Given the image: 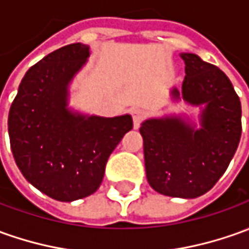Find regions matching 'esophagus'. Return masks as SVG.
I'll return each mask as SVG.
<instances>
[{"instance_id": "34e87169", "label": "esophagus", "mask_w": 249, "mask_h": 249, "mask_svg": "<svg viewBox=\"0 0 249 249\" xmlns=\"http://www.w3.org/2000/svg\"><path fill=\"white\" fill-rule=\"evenodd\" d=\"M131 116L132 120H133V126H135V128H139V126H140V123H142L143 118H144V111L142 110V109H139V107H133V109H131Z\"/></svg>"}]
</instances>
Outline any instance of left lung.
<instances>
[{
    "mask_svg": "<svg viewBox=\"0 0 249 249\" xmlns=\"http://www.w3.org/2000/svg\"><path fill=\"white\" fill-rule=\"evenodd\" d=\"M181 89L189 105L202 106L200 128L182 117L148 118L140 126L147 181L162 195L194 199L209 192L225 173L241 138V103L224 72L192 53Z\"/></svg>",
    "mask_w": 249,
    "mask_h": 249,
    "instance_id": "left-lung-1",
    "label": "left lung"
}]
</instances>
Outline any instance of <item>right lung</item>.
<instances>
[{
    "label": "right lung",
    "mask_w": 249,
    "mask_h": 249,
    "mask_svg": "<svg viewBox=\"0 0 249 249\" xmlns=\"http://www.w3.org/2000/svg\"><path fill=\"white\" fill-rule=\"evenodd\" d=\"M89 46L72 43L31 67L12 102L8 132L25 180L60 202L94 194L113 150L133 126L129 114L84 116L68 109L69 83L87 62Z\"/></svg>",
    "instance_id": "right-lung-1"
}]
</instances>
